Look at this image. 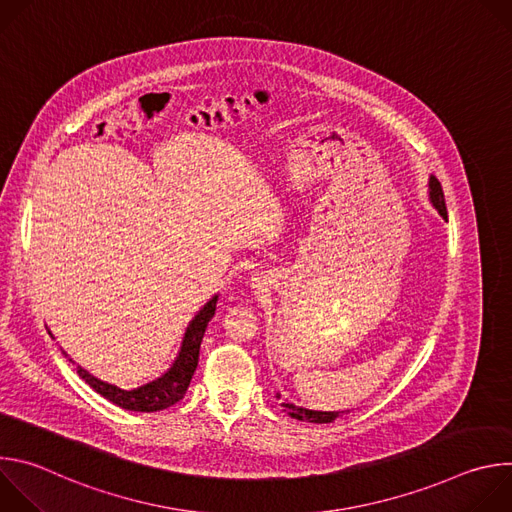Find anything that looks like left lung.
<instances>
[{
    "label": "left lung",
    "instance_id": "8db88e82",
    "mask_svg": "<svg viewBox=\"0 0 512 512\" xmlns=\"http://www.w3.org/2000/svg\"><path fill=\"white\" fill-rule=\"evenodd\" d=\"M429 198H431V204L437 208V212H440L444 218H448V208H446V200H444V190H442V184L437 182V178H429ZM287 413L294 417V419H300V421H310V423H330L334 421L336 417H340L344 411H312V409H304V407H298L294 403H281Z\"/></svg>",
    "mask_w": 512,
    "mask_h": 512
}]
</instances>
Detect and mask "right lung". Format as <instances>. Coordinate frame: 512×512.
Here are the masks:
<instances>
[{
    "mask_svg": "<svg viewBox=\"0 0 512 512\" xmlns=\"http://www.w3.org/2000/svg\"><path fill=\"white\" fill-rule=\"evenodd\" d=\"M214 310H216V296L188 324L184 340H182V348H180L172 367L160 379H156L148 385L125 391V389H119L105 381H99L97 377H93L91 373H87L81 367H77V373L99 395H103L111 403L119 405L121 409L143 411V413L168 409L184 397V393L190 385V379L198 367L200 342H202V336H204V330H206L210 318L214 316ZM68 360L72 362V358H68Z\"/></svg>",
    "mask_w": 512,
    "mask_h": 512,
    "instance_id": "obj_1",
    "label": "right lung"
}]
</instances>
